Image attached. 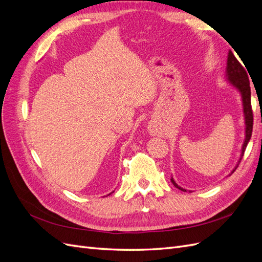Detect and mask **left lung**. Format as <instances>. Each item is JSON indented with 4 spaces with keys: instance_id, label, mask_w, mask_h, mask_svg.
I'll use <instances>...</instances> for the list:
<instances>
[{
    "instance_id": "left-lung-1",
    "label": "left lung",
    "mask_w": 262,
    "mask_h": 262,
    "mask_svg": "<svg viewBox=\"0 0 262 262\" xmlns=\"http://www.w3.org/2000/svg\"><path fill=\"white\" fill-rule=\"evenodd\" d=\"M246 68V67H245ZM248 71V70H247ZM226 77L227 81L231 83L235 89L238 91L242 95V100H243V110H244V117H245V141L244 144L242 146V154L239 157L238 164L236 165V167L232 170V173L236 170V168L238 167V165L242 161V158L244 156L245 149L247 147L248 142L251 138V133H252V124H253V116H252V109H251V92H250V83L248 80V75L244 67L235 58V55L233 54L232 51L228 52V57H227V67H226ZM171 182L176 188H178L181 191H187L186 189L179 187L175 180L172 178L170 179Z\"/></svg>"
}]
</instances>
